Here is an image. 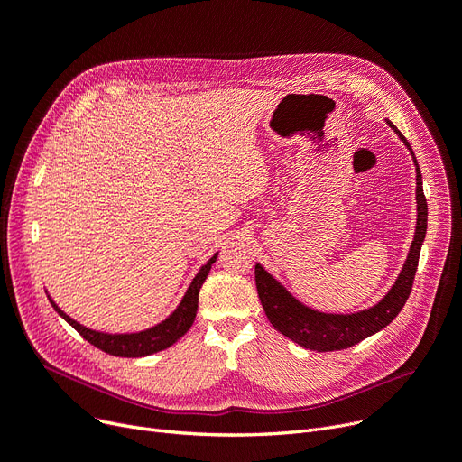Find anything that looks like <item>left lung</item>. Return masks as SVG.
Wrapping results in <instances>:
<instances>
[{"instance_id":"left-lung-1","label":"left lung","mask_w":462,"mask_h":462,"mask_svg":"<svg viewBox=\"0 0 462 462\" xmlns=\"http://www.w3.org/2000/svg\"><path fill=\"white\" fill-rule=\"evenodd\" d=\"M399 137L406 143L410 148V143L401 131L394 127L391 122H387ZM411 152V148H410ZM413 156V152H411ZM413 163L415 156H413ZM417 169V227L413 243L406 259V265L402 273L399 274L397 282L391 288V291L368 310L349 314V316H333V314H321L316 310L306 309L304 304L297 302L282 285L269 274L263 271L259 265H255V285L257 295L263 304L269 321L274 325L276 331H280L283 337L297 342L299 346L314 351H337L346 349L359 344L366 337L382 331L394 318L399 316L402 306L406 304L411 285L417 271V263H420V252L427 233V199L423 193V179L420 165Z\"/></svg>"}]
</instances>
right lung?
Segmentation results:
<instances>
[{"mask_svg": "<svg viewBox=\"0 0 462 462\" xmlns=\"http://www.w3.org/2000/svg\"><path fill=\"white\" fill-rule=\"evenodd\" d=\"M214 261H216V255L199 271V274L193 278L189 290L184 295L179 309L174 310L163 323L152 327V328H148V331H143V333H135V335L97 333V331H92V328L82 327L80 323L71 319L68 314H63L52 300H51V304L54 306V310L65 321H68L84 340H88L97 349L105 351V354H111L116 357H144V356L156 354V351L169 347L171 344H174L180 337H184L188 333V328L191 327L195 314H197V302H199L201 285L205 283Z\"/></svg>", "mask_w": 462, "mask_h": 462, "instance_id": "1", "label": "right lung"}]
</instances>
